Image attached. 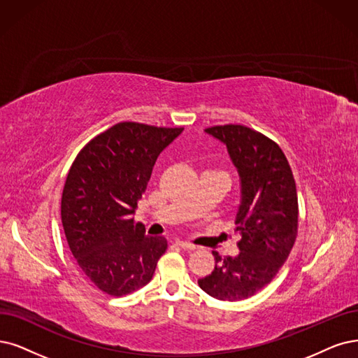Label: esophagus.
<instances>
[{
    "instance_id": "esophagus-1",
    "label": "esophagus",
    "mask_w": 358,
    "mask_h": 358,
    "mask_svg": "<svg viewBox=\"0 0 358 358\" xmlns=\"http://www.w3.org/2000/svg\"><path fill=\"white\" fill-rule=\"evenodd\" d=\"M176 243H177L180 248H182V249H187V250H194V249H196V246H194L193 243L186 242V241H176Z\"/></svg>"
}]
</instances>
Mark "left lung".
Wrapping results in <instances>:
<instances>
[{
  "mask_svg": "<svg viewBox=\"0 0 358 358\" xmlns=\"http://www.w3.org/2000/svg\"><path fill=\"white\" fill-rule=\"evenodd\" d=\"M227 148L241 178L236 226L242 234L241 254L222 258L197 280L220 301H242L268 285L287 259L296 239L298 194L292 169L274 141L245 125L205 129Z\"/></svg>",
  "mask_w": 358,
  "mask_h": 358,
  "instance_id": "obj_1",
  "label": "left lung"
}]
</instances>
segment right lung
<instances>
[{"mask_svg":"<svg viewBox=\"0 0 358 358\" xmlns=\"http://www.w3.org/2000/svg\"><path fill=\"white\" fill-rule=\"evenodd\" d=\"M182 128L119 122L78 153L62 196V224L71 252L100 290L122 296L148 285L168 248L134 222L161 152Z\"/></svg>","mask_w":358,"mask_h":358,"instance_id":"right-lung-1","label":"right lung"}]
</instances>
